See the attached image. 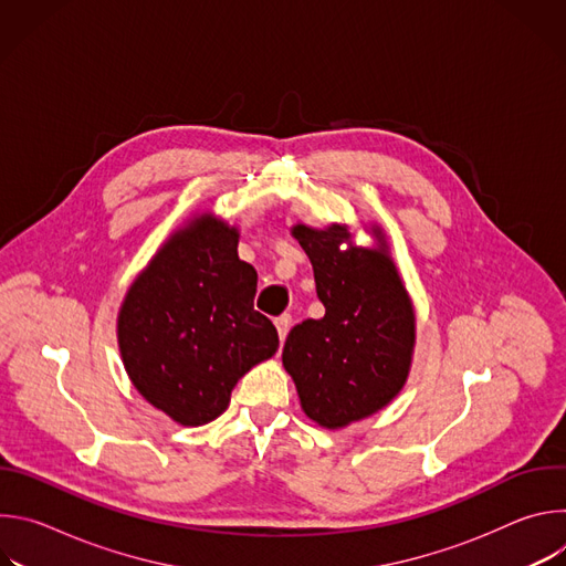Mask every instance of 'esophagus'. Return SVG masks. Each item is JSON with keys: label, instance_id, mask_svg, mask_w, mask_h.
I'll return each mask as SVG.
<instances>
[{"label": "esophagus", "instance_id": "1", "mask_svg": "<svg viewBox=\"0 0 566 566\" xmlns=\"http://www.w3.org/2000/svg\"><path fill=\"white\" fill-rule=\"evenodd\" d=\"M291 322H293V317H291L289 313H284V315H280V317H275V327H277L280 340H284V338H286V334H289V329H291Z\"/></svg>", "mask_w": 566, "mask_h": 566}]
</instances>
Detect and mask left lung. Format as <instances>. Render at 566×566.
<instances>
[{
  "instance_id": "1",
  "label": "left lung",
  "mask_w": 566,
  "mask_h": 566,
  "mask_svg": "<svg viewBox=\"0 0 566 566\" xmlns=\"http://www.w3.org/2000/svg\"><path fill=\"white\" fill-rule=\"evenodd\" d=\"M293 234L311 260L325 317L289 332L282 363L306 417L343 428L385 408L406 382L415 311L382 249H343V226H295Z\"/></svg>"
}]
</instances>
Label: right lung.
<instances>
[{
  "label": "right lung",
  "mask_w": 566,
  "mask_h": 566,
  "mask_svg": "<svg viewBox=\"0 0 566 566\" xmlns=\"http://www.w3.org/2000/svg\"><path fill=\"white\" fill-rule=\"evenodd\" d=\"M258 271L237 255V230L201 217L132 284L118 343L134 387L181 426L217 419L237 380L277 347L255 311Z\"/></svg>",
  "instance_id": "obj_1"
}]
</instances>
